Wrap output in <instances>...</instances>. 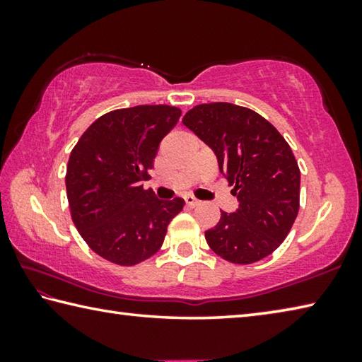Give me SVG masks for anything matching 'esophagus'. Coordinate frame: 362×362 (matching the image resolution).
Masks as SVG:
<instances>
[{"label": "esophagus", "instance_id": "1", "mask_svg": "<svg viewBox=\"0 0 362 362\" xmlns=\"http://www.w3.org/2000/svg\"><path fill=\"white\" fill-rule=\"evenodd\" d=\"M185 203H187V206H189V207H196V206H199V203L201 201L199 199H196L194 196H185Z\"/></svg>", "mask_w": 362, "mask_h": 362}]
</instances>
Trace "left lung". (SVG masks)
<instances>
[{
  "label": "left lung",
  "instance_id": "obj_1",
  "mask_svg": "<svg viewBox=\"0 0 362 362\" xmlns=\"http://www.w3.org/2000/svg\"><path fill=\"white\" fill-rule=\"evenodd\" d=\"M218 159L240 201L206 231L218 257L238 265L265 259L289 235L300 207V169L289 144L254 110L228 102L201 103L182 119Z\"/></svg>",
  "mask_w": 362,
  "mask_h": 362
}]
</instances>
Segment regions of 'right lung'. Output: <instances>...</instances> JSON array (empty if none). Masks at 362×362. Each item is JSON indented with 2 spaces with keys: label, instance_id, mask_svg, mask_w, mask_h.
I'll list each match as a JSON object with an SVG mask.
<instances>
[{
  "label": "right lung",
  "instance_id": "1",
  "mask_svg": "<svg viewBox=\"0 0 362 362\" xmlns=\"http://www.w3.org/2000/svg\"><path fill=\"white\" fill-rule=\"evenodd\" d=\"M180 108L137 105L113 110L79 137L66 164L71 220L86 244L116 265L132 267L161 249L168 225L185 201H161L142 180Z\"/></svg>",
  "mask_w": 362,
  "mask_h": 362
}]
</instances>
